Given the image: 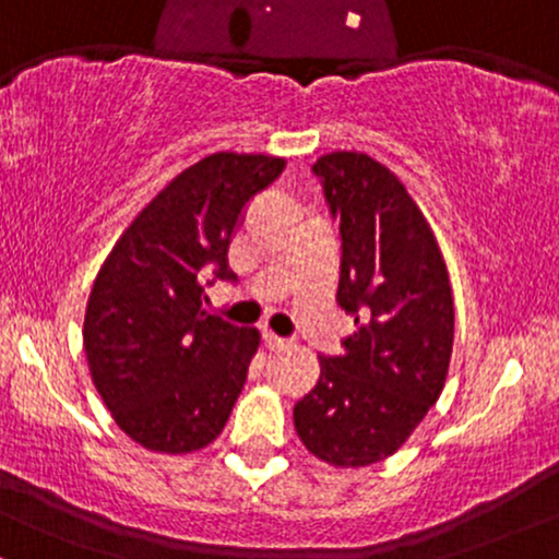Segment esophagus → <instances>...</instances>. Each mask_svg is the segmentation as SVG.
Segmentation results:
<instances>
[{
	"mask_svg": "<svg viewBox=\"0 0 559 559\" xmlns=\"http://www.w3.org/2000/svg\"><path fill=\"white\" fill-rule=\"evenodd\" d=\"M262 341H265L267 352H286V348L292 346V341L278 338V335H275V333H262Z\"/></svg>",
	"mask_w": 559,
	"mask_h": 559,
	"instance_id": "34e87169",
	"label": "esophagus"
}]
</instances>
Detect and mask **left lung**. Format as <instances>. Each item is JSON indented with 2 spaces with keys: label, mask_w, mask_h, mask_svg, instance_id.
Segmentation results:
<instances>
[{
  "label": "left lung",
  "mask_w": 559,
  "mask_h": 559,
  "mask_svg": "<svg viewBox=\"0 0 559 559\" xmlns=\"http://www.w3.org/2000/svg\"><path fill=\"white\" fill-rule=\"evenodd\" d=\"M312 171L341 221L338 305L356 331L294 406L312 455L335 468L385 461L445 388L453 292L432 226L403 181L367 153L333 151Z\"/></svg>",
  "instance_id": "left-lung-1"
}]
</instances>
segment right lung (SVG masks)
Here are the masks:
<instances>
[{
    "label": "right lung",
    "mask_w": 559,
    "mask_h": 559,
    "mask_svg": "<svg viewBox=\"0 0 559 559\" xmlns=\"http://www.w3.org/2000/svg\"><path fill=\"white\" fill-rule=\"evenodd\" d=\"M284 169L265 153L200 158L138 213L93 281L83 325L93 385L145 450L194 453L226 427L260 333L207 314L205 281L234 278L241 213Z\"/></svg>",
    "instance_id": "1"
}]
</instances>
